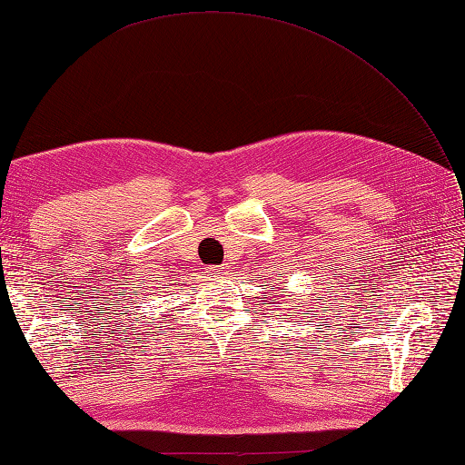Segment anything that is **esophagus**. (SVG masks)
<instances>
[{
    "label": "esophagus",
    "instance_id": "34e87169",
    "mask_svg": "<svg viewBox=\"0 0 465 465\" xmlns=\"http://www.w3.org/2000/svg\"><path fill=\"white\" fill-rule=\"evenodd\" d=\"M205 272H207L209 278H223L226 274L224 266H209Z\"/></svg>",
    "mask_w": 465,
    "mask_h": 465
}]
</instances>
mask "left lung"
<instances>
[{"label":"left lung","instance_id":"8db88e82","mask_svg":"<svg viewBox=\"0 0 465 465\" xmlns=\"http://www.w3.org/2000/svg\"><path fill=\"white\" fill-rule=\"evenodd\" d=\"M296 308H298V305H296Z\"/></svg>","mask_w":465,"mask_h":465}]
</instances>
